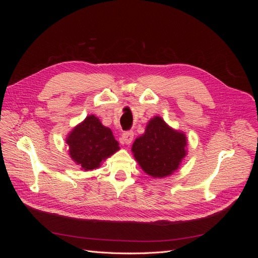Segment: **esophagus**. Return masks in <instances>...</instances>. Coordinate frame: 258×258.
<instances>
[{
	"mask_svg": "<svg viewBox=\"0 0 258 258\" xmlns=\"http://www.w3.org/2000/svg\"><path fill=\"white\" fill-rule=\"evenodd\" d=\"M134 136H135V135H134V132H132V131H126V132H123L122 136H121V141H122V143L129 145V144L132 142V140H134Z\"/></svg>",
	"mask_w": 258,
	"mask_h": 258,
	"instance_id": "obj_1",
	"label": "esophagus"
}]
</instances>
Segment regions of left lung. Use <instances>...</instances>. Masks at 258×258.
I'll return each mask as SVG.
<instances>
[{"instance_id": "8db88e82", "label": "left lung", "mask_w": 258, "mask_h": 258, "mask_svg": "<svg viewBox=\"0 0 258 258\" xmlns=\"http://www.w3.org/2000/svg\"><path fill=\"white\" fill-rule=\"evenodd\" d=\"M184 132L174 130L160 116L148 121L145 132L136 139L131 151L140 167L153 177H165L178 169L186 156Z\"/></svg>"}]
</instances>
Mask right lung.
I'll use <instances>...</instances> for the list:
<instances>
[{
    "instance_id": "obj_1",
    "label": "right lung",
    "mask_w": 258,
    "mask_h": 258,
    "mask_svg": "<svg viewBox=\"0 0 258 258\" xmlns=\"http://www.w3.org/2000/svg\"><path fill=\"white\" fill-rule=\"evenodd\" d=\"M66 142L71 158L85 171L99 168L103 160L119 150L112 130L95 115L87 116L74 127Z\"/></svg>"
}]
</instances>
